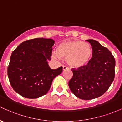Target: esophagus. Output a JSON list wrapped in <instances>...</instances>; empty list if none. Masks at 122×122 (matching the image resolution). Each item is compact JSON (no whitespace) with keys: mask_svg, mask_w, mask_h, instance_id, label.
<instances>
[{"mask_svg":"<svg viewBox=\"0 0 122 122\" xmlns=\"http://www.w3.org/2000/svg\"><path fill=\"white\" fill-rule=\"evenodd\" d=\"M69 68L68 67L63 66V71H65V70H69Z\"/></svg>","mask_w":122,"mask_h":122,"instance_id":"34e87169","label":"esophagus"}]
</instances>
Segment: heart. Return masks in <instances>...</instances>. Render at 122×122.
Wrapping results in <instances>:
<instances>
[{
  "instance_id": "obj_1",
  "label": "heart",
  "mask_w": 122,
  "mask_h": 122,
  "mask_svg": "<svg viewBox=\"0 0 122 122\" xmlns=\"http://www.w3.org/2000/svg\"><path fill=\"white\" fill-rule=\"evenodd\" d=\"M92 54V47L90 44L78 40L61 41L56 48V52H52V57L66 59L70 66L80 67L87 65Z\"/></svg>"
}]
</instances>
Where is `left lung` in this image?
Instances as JSON below:
<instances>
[{
  "instance_id": "left-lung-1",
  "label": "left lung",
  "mask_w": 122,
  "mask_h": 122,
  "mask_svg": "<svg viewBox=\"0 0 122 122\" xmlns=\"http://www.w3.org/2000/svg\"><path fill=\"white\" fill-rule=\"evenodd\" d=\"M92 46V59L87 65L72 69L70 90L80 99L90 100L103 95L115 78V59L111 52L97 41L87 40Z\"/></svg>"
}]
</instances>
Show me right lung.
Segmentation results:
<instances>
[{"instance_id": "add662e5", "label": "right lung", "mask_w": 122, "mask_h": 122, "mask_svg": "<svg viewBox=\"0 0 122 122\" xmlns=\"http://www.w3.org/2000/svg\"><path fill=\"white\" fill-rule=\"evenodd\" d=\"M52 39L38 38L23 42L11 53L7 74L11 87L23 97L34 99L45 95L62 67L52 69Z\"/></svg>"}]
</instances>
